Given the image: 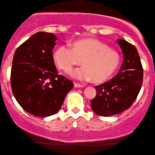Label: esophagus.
I'll return each mask as SVG.
<instances>
[{"instance_id":"34e87169","label":"esophagus","mask_w":155,"mask_h":155,"mask_svg":"<svg viewBox=\"0 0 155 155\" xmlns=\"http://www.w3.org/2000/svg\"><path fill=\"white\" fill-rule=\"evenodd\" d=\"M74 87H83V85H81V84L76 83V82H74Z\"/></svg>"}]
</instances>
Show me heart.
<instances>
[{"instance_id": "obj_1", "label": "heart", "mask_w": 155, "mask_h": 155, "mask_svg": "<svg viewBox=\"0 0 155 155\" xmlns=\"http://www.w3.org/2000/svg\"><path fill=\"white\" fill-rule=\"evenodd\" d=\"M53 60L57 68L70 73L75 66L83 67L73 73L80 80H91L94 83L105 82L112 76L120 63V56L105 43L92 38L76 40L71 44L57 46L53 52Z\"/></svg>"}]
</instances>
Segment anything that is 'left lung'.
Returning a JSON list of instances; mask_svg holds the SVG:
<instances>
[{
    "mask_svg": "<svg viewBox=\"0 0 155 155\" xmlns=\"http://www.w3.org/2000/svg\"><path fill=\"white\" fill-rule=\"evenodd\" d=\"M117 42L124 54L119 72L110 81L95 86L97 95L91 101L92 110L101 116H112L128 109L143 84V69L137 48L122 39Z\"/></svg>",
    "mask_w": 155,
    "mask_h": 155,
    "instance_id": "8db88e82",
    "label": "left lung"
}]
</instances>
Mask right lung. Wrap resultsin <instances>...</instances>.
I'll list each match as a JSON object with an SVG mask.
<instances>
[{"instance_id": "obj_1", "label": "right lung", "mask_w": 155, "mask_h": 155, "mask_svg": "<svg viewBox=\"0 0 155 155\" xmlns=\"http://www.w3.org/2000/svg\"><path fill=\"white\" fill-rule=\"evenodd\" d=\"M57 37L37 32L15 51L11 70V87L17 102L38 117L55 114L73 87L70 79L58 75L52 56Z\"/></svg>"}]
</instances>
